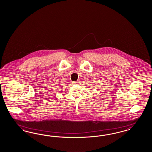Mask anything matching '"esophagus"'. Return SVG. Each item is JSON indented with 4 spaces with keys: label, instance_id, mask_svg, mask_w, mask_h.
I'll list each match as a JSON object with an SVG mask.
<instances>
[{
    "label": "esophagus",
    "instance_id": "34e87169",
    "mask_svg": "<svg viewBox=\"0 0 152 152\" xmlns=\"http://www.w3.org/2000/svg\"><path fill=\"white\" fill-rule=\"evenodd\" d=\"M80 83V81L79 80H78V81H75V82H73V84H78Z\"/></svg>",
    "mask_w": 152,
    "mask_h": 152
}]
</instances>
